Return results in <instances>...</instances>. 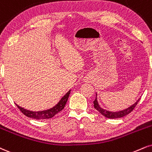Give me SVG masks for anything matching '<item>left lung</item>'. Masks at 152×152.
<instances>
[{
  "mask_svg": "<svg viewBox=\"0 0 152 152\" xmlns=\"http://www.w3.org/2000/svg\"><path fill=\"white\" fill-rule=\"evenodd\" d=\"M140 98H139V99L137 100L134 104H132V105L129 106V107H127V108H125L124 110H119V111H110V110H107L103 108V107L99 105L98 99H97V93H96V100L94 101V104L95 109L97 110H98L100 114L103 115L104 117H105V118H107L115 119V118H122V117L126 116L127 115H128L129 113H130L133 110V109L134 108L135 106L137 105L138 102L140 101Z\"/></svg>",
  "mask_w": 152,
  "mask_h": 152,
  "instance_id": "obj_1",
  "label": "left lung"
}]
</instances>
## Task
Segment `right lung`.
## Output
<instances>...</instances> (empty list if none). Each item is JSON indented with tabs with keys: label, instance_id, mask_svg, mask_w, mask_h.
<instances>
[{
	"label": "right lung",
	"instance_id": "add662e5",
	"mask_svg": "<svg viewBox=\"0 0 152 152\" xmlns=\"http://www.w3.org/2000/svg\"><path fill=\"white\" fill-rule=\"evenodd\" d=\"M71 90L69 91L58 102L57 104H56L54 107L52 108H49L47 110H45L42 111H32L29 110L25 109L24 107H22L16 104L20 110V111L23 113L25 115L30 118L36 119V120H45V119H49L52 118L54 115H56L58 113L61 111L64 108V106L66 105L67 100H68L69 96L70 95Z\"/></svg>",
	"mask_w": 152,
	"mask_h": 152
}]
</instances>
